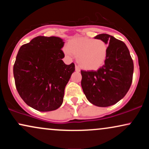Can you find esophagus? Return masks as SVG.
<instances>
[{
	"label": "esophagus",
	"mask_w": 149,
	"mask_h": 149,
	"mask_svg": "<svg viewBox=\"0 0 149 149\" xmlns=\"http://www.w3.org/2000/svg\"><path fill=\"white\" fill-rule=\"evenodd\" d=\"M75 70H76V71H77V72H79L80 71V69L78 66H75Z\"/></svg>",
	"instance_id": "esophagus-1"
}]
</instances>
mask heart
Here are the masks:
<instances>
[{"label":"heart","mask_w":149,"mask_h":149,"mask_svg":"<svg viewBox=\"0 0 149 149\" xmlns=\"http://www.w3.org/2000/svg\"><path fill=\"white\" fill-rule=\"evenodd\" d=\"M67 55H74L83 69L95 71L100 69L107 60L109 46L101 39L86 37H78L68 42L67 47L64 49Z\"/></svg>","instance_id":"obj_1"}]
</instances>
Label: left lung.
Listing matches in <instances>:
<instances>
[{
    "mask_svg": "<svg viewBox=\"0 0 149 149\" xmlns=\"http://www.w3.org/2000/svg\"><path fill=\"white\" fill-rule=\"evenodd\" d=\"M95 38L109 45L107 60L97 71H81V86L90 103L100 107H110L122 100L129 90L134 64L123 41L107 33Z\"/></svg>",
    "mask_w": 149,
    "mask_h": 149,
    "instance_id": "1",
    "label": "left lung"
}]
</instances>
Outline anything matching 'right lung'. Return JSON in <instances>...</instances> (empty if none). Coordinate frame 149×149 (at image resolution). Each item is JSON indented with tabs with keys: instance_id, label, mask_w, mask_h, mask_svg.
Returning <instances> with one entry per match:
<instances>
[{
	"instance_id": "obj_1",
	"label": "right lung",
	"mask_w": 149,
	"mask_h": 149,
	"mask_svg": "<svg viewBox=\"0 0 149 149\" xmlns=\"http://www.w3.org/2000/svg\"><path fill=\"white\" fill-rule=\"evenodd\" d=\"M61 38L37 36L19 49L13 66L15 85L24 102L39 111H51L63 103L64 89L75 71L66 65Z\"/></svg>"
}]
</instances>
